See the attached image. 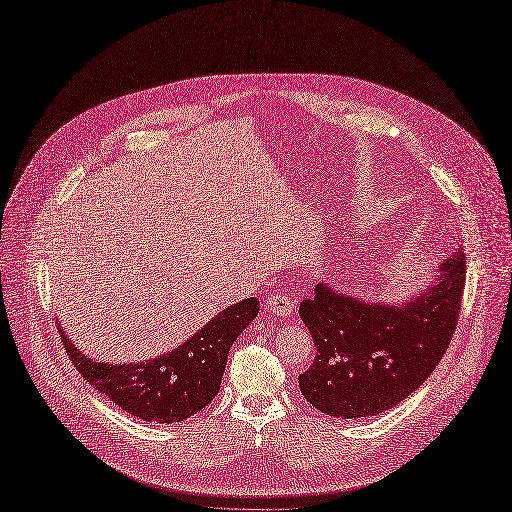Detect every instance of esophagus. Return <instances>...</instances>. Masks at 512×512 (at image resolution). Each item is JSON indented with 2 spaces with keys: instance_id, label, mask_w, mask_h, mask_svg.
Masks as SVG:
<instances>
[{
  "instance_id": "1",
  "label": "esophagus",
  "mask_w": 512,
  "mask_h": 512,
  "mask_svg": "<svg viewBox=\"0 0 512 512\" xmlns=\"http://www.w3.org/2000/svg\"><path fill=\"white\" fill-rule=\"evenodd\" d=\"M267 309H269L273 315L284 317V315H290V313L294 311V303L290 301L288 296L273 292V294L267 298Z\"/></svg>"
}]
</instances>
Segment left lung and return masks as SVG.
<instances>
[{
	"instance_id": "8db88e82",
	"label": "left lung",
	"mask_w": 512,
	"mask_h": 512,
	"mask_svg": "<svg viewBox=\"0 0 512 512\" xmlns=\"http://www.w3.org/2000/svg\"><path fill=\"white\" fill-rule=\"evenodd\" d=\"M466 286V256L455 250L440 277L415 301L368 305L320 284L298 307L315 343L298 375L317 411L356 419L377 415L424 383L453 339Z\"/></svg>"
}]
</instances>
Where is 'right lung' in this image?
I'll return each mask as SVG.
<instances>
[{"label":"right lung","instance_id":"right-lung-1","mask_svg":"<svg viewBox=\"0 0 512 512\" xmlns=\"http://www.w3.org/2000/svg\"><path fill=\"white\" fill-rule=\"evenodd\" d=\"M256 313V298H245L220 311L195 337L167 356L137 364L93 362L59 332L69 360L97 392L139 419L173 424L199 413L216 398L228 351Z\"/></svg>","mask_w":512,"mask_h":512}]
</instances>
